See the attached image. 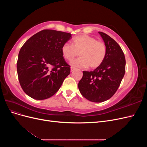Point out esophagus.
Masks as SVG:
<instances>
[{
  "mask_svg": "<svg viewBox=\"0 0 147 147\" xmlns=\"http://www.w3.org/2000/svg\"><path fill=\"white\" fill-rule=\"evenodd\" d=\"M75 70V68L73 67H70V71H71V72H73V71H74Z\"/></svg>",
  "mask_w": 147,
  "mask_h": 147,
  "instance_id": "34e87169",
  "label": "esophagus"
}]
</instances>
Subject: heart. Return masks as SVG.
Returning a JSON list of instances; mask_svg holds the SVG:
<instances>
[{
  "label": "heart",
  "mask_w": 147,
  "mask_h": 147,
  "mask_svg": "<svg viewBox=\"0 0 147 147\" xmlns=\"http://www.w3.org/2000/svg\"><path fill=\"white\" fill-rule=\"evenodd\" d=\"M107 46L103 42L88 35L83 34L74 37L72 45L67 43L61 47V53L64 58L72 61L79 54L80 58L73 61L71 65L78 68L96 69L100 66L105 59Z\"/></svg>",
  "instance_id": "1"
}]
</instances>
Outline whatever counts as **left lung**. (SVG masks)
<instances>
[{"mask_svg": "<svg viewBox=\"0 0 147 147\" xmlns=\"http://www.w3.org/2000/svg\"><path fill=\"white\" fill-rule=\"evenodd\" d=\"M99 33L107 49L105 59L93 71H83L78 83L82 95L94 102L105 101L115 94L125 74L126 67L125 56L121 47L107 34Z\"/></svg>", "mask_w": 147, "mask_h": 147, "instance_id": "1", "label": "left lung"}]
</instances>
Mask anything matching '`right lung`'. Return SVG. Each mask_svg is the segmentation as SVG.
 I'll return each instance as SVG.
<instances>
[{
    "mask_svg": "<svg viewBox=\"0 0 147 147\" xmlns=\"http://www.w3.org/2000/svg\"><path fill=\"white\" fill-rule=\"evenodd\" d=\"M71 37L70 33L45 29L25 42L19 52L17 72L26 94L34 99L43 100L59 90L70 72L61 47Z\"/></svg>",
    "mask_w": 147,
    "mask_h": 147,
    "instance_id": "1",
    "label": "right lung"
}]
</instances>
